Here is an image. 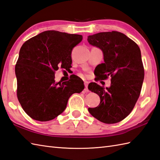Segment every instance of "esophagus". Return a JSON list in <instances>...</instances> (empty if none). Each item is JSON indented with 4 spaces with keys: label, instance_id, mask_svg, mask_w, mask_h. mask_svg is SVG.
Wrapping results in <instances>:
<instances>
[{
    "label": "esophagus",
    "instance_id": "obj_1",
    "mask_svg": "<svg viewBox=\"0 0 160 160\" xmlns=\"http://www.w3.org/2000/svg\"><path fill=\"white\" fill-rule=\"evenodd\" d=\"M84 85H85V92H88V81H84Z\"/></svg>",
    "mask_w": 160,
    "mask_h": 160
}]
</instances>
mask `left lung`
<instances>
[{
	"label": "left lung",
	"instance_id": "left-lung-1",
	"mask_svg": "<svg viewBox=\"0 0 160 160\" xmlns=\"http://www.w3.org/2000/svg\"><path fill=\"white\" fill-rule=\"evenodd\" d=\"M88 41L103 52L104 63L95 68L97 80L111 77V86L106 89L97 83L89 84L88 89L100 97L101 102L88 111L102 122L117 123L129 114L140 97L144 77L140 49L118 31L89 35Z\"/></svg>",
	"mask_w": 160,
	"mask_h": 160
}]
</instances>
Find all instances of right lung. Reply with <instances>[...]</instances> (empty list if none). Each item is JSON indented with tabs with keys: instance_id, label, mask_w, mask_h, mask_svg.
Masks as SVG:
<instances>
[{
	"instance_id": "1",
	"label": "right lung",
	"mask_w": 160,
	"mask_h": 160,
	"mask_svg": "<svg viewBox=\"0 0 160 160\" xmlns=\"http://www.w3.org/2000/svg\"><path fill=\"white\" fill-rule=\"evenodd\" d=\"M83 36L46 31L26 41L15 67L17 97L24 111L38 121H49L64 111L68 98L84 89L83 81L73 77L56 83L55 72L72 64L71 52Z\"/></svg>"
}]
</instances>
